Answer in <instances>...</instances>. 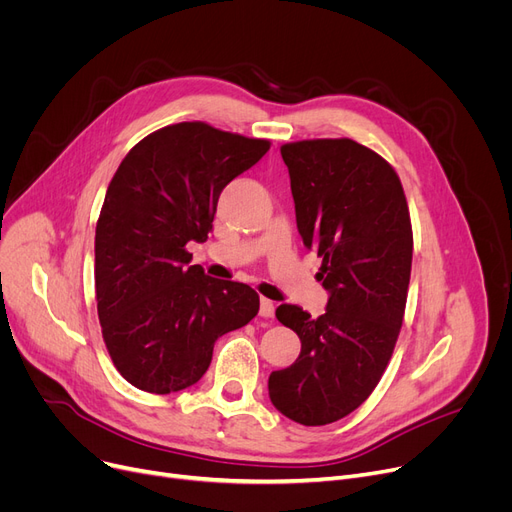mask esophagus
<instances>
[{"label": "esophagus", "mask_w": 512, "mask_h": 512, "mask_svg": "<svg viewBox=\"0 0 512 512\" xmlns=\"http://www.w3.org/2000/svg\"><path fill=\"white\" fill-rule=\"evenodd\" d=\"M274 311H276V305H274L270 299L261 297V301H259V315H261V317H272Z\"/></svg>", "instance_id": "esophagus-1"}]
</instances>
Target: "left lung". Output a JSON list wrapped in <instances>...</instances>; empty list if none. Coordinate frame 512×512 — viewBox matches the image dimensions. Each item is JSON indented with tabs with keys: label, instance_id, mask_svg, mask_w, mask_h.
I'll return each instance as SVG.
<instances>
[{
	"label": "left lung",
	"instance_id": "left-lung-1",
	"mask_svg": "<svg viewBox=\"0 0 512 512\" xmlns=\"http://www.w3.org/2000/svg\"><path fill=\"white\" fill-rule=\"evenodd\" d=\"M280 153L330 299L317 319L297 305L276 309L301 355L272 371L267 388L288 419L326 425L363 405L392 357L411 280V215L394 168L353 139L286 143Z\"/></svg>",
	"mask_w": 512,
	"mask_h": 512
}]
</instances>
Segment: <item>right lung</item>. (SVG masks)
<instances>
[{
	"label": "right lung",
	"instance_id": "right-lung-1",
	"mask_svg": "<svg viewBox=\"0 0 512 512\" xmlns=\"http://www.w3.org/2000/svg\"><path fill=\"white\" fill-rule=\"evenodd\" d=\"M270 141L205 122L159 128L122 159L95 230V297L103 342L134 388L170 394L197 384L220 336L247 326L259 294L191 265L224 186Z\"/></svg>",
	"mask_w": 512,
	"mask_h": 512
}]
</instances>
